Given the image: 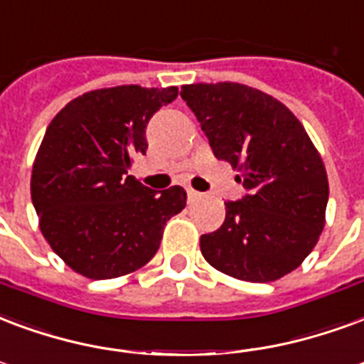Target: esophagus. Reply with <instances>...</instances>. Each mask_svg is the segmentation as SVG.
<instances>
[{"label": "esophagus", "mask_w": 364, "mask_h": 364, "mask_svg": "<svg viewBox=\"0 0 364 364\" xmlns=\"http://www.w3.org/2000/svg\"><path fill=\"white\" fill-rule=\"evenodd\" d=\"M187 195H189V200L191 203H193V200H198V198H200V193H198V191H195V189H187Z\"/></svg>", "instance_id": "obj_1"}]
</instances>
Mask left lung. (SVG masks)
<instances>
[{
  "label": "left lung",
  "mask_w": 364,
  "mask_h": 364,
  "mask_svg": "<svg viewBox=\"0 0 364 364\" xmlns=\"http://www.w3.org/2000/svg\"><path fill=\"white\" fill-rule=\"evenodd\" d=\"M212 152L230 161L247 195L225 203L222 228L200 237L210 266L266 284L301 266L324 230L328 175L318 150L287 107L239 82L185 85Z\"/></svg>",
  "instance_id": "8db88e82"
}]
</instances>
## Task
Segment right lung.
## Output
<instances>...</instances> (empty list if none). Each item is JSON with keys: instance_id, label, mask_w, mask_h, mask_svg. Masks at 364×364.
<instances>
[{"instance_id": "right-lung-1", "label": "right lung", "mask_w": 364, "mask_h": 364, "mask_svg": "<svg viewBox=\"0 0 364 364\" xmlns=\"http://www.w3.org/2000/svg\"><path fill=\"white\" fill-rule=\"evenodd\" d=\"M177 86L100 88L71 100L48 125L32 166L40 230L71 270L112 279L150 262L164 225L187 204L175 185L152 191L127 169L148 148L150 117Z\"/></svg>"}]
</instances>
